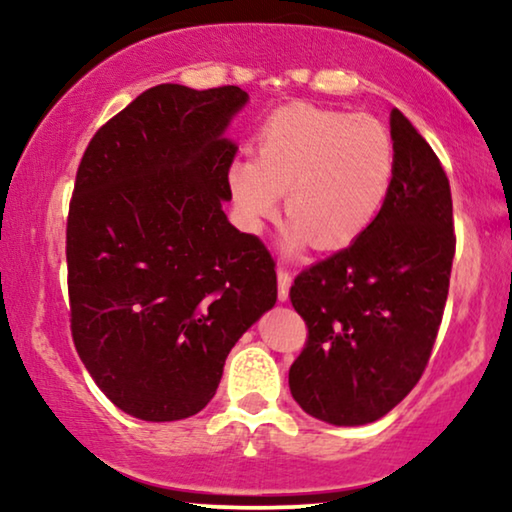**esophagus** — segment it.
Returning <instances> with one entry per match:
<instances>
[{
  "label": "esophagus",
  "mask_w": 512,
  "mask_h": 512,
  "mask_svg": "<svg viewBox=\"0 0 512 512\" xmlns=\"http://www.w3.org/2000/svg\"><path fill=\"white\" fill-rule=\"evenodd\" d=\"M277 284H279V300L289 298V286H291V272L279 265L277 268Z\"/></svg>",
  "instance_id": "obj_1"
}]
</instances>
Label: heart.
Wrapping results in <instances>:
<instances>
[{
    "label": "heart",
    "instance_id": "b5f03b06",
    "mask_svg": "<svg viewBox=\"0 0 512 512\" xmlns=\"http://www.w3.org/2000/svg\"><path fill=\"white\" fill-rule=\"evenodd\" d=\"M394 172V137L382 121L296 104L268 118L258 132L256 158L230 163L228 188L247 230H261L284 195L293 240L307 237L317 249H340L382 212Z\"/></svg>",
    "mask_w": 512,
    "mask_h": 512
}]
</instances>
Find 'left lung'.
<instances>
[{"label":"left lung","mask_w":512,"mask_h":512,"mask_svg":"<svg viewBox=\"0 0 512 512\" xmlns=\"http://www.w3.org/2000/svg\"><path fill=\"white\" fill-rule=\"evenodd\" d=\"M396 172L361 237L293 279L307 342L289 370L291 396L335 426L375 422L422 377L436 342L454 247L450 181L429 142L391 111Z\"/></svg>","instance_id":"left-lung-1"}]
</instances>
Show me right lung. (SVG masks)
Masks as SVG:
<instances>
[{
  "instance_id": "obj_1",
  "label": "right lung",
  "mask_w": 512,
  "mask_h": 512,
  "mask_svg": "<svg viewBox=\"0 0 512 512\" xmlns=\"http://www.w3.org/2000/svg\"><path fill=\"white\" fill-rule=\"evenodd\" d=\"M237 86L160 83L83 153L67 216L74 347L116 408L174 422L212 401L242 333L277 300L256 235L223 214Z\"/></svg>"
}]
</instances>
